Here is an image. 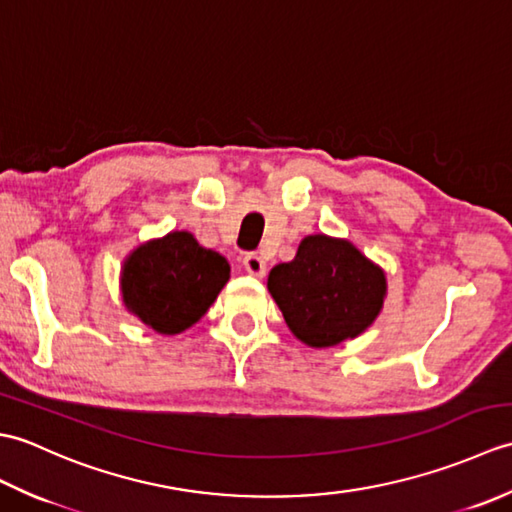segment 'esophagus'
I'll use <instances>...</instances> for the list:
<instances>
[{"label": "esophagus", "mask_w": 512, "mask_h": 512, "mask_svg": "<svg viewBox=\"0 0 512 512\" xmlns=\"http://www.w3.org/2000/svg\"><path fill=\"white\" fill-rule=\"evenodd\" d=\"M244 268H246V273L253 275V277H264L266 275V262L257 253H248L244 257Z\"/></svg>", "instance_id": "esophagus-1"}]
</instances>
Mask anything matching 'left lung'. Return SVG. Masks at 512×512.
Segmentation results:
<instances>
[{
  "mask_svg": "<svg viewBox=\"0 0 512 512\" xmlns=\"http://www.w3.org/2000/svg\"><path fill=\"white\" fill-rule=\"evenodd\" d=\"M268 292L290 332L314 350L356 339L383 310L385 270L350 239L308 235L292 262L268 275Z\"/></svg>",
  "mask_w": 512,
  "mask_h": 512,
  "instance_id": "obj_1",
  "label": "left lung"
}]
</instances>
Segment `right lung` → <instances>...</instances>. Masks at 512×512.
I'll return each instance as SVG.
<instances>
[{"label":"right lung","mask_w":512,"mask_h":512,"mask_svg":"<svg viewBox=\"0 0 512 512\" xmlns=\"http://www.w3.org/2000/svg\"><path fill=\"white\" fill-rule=\"evenodd\" d=\"M231 279V266L189 231L136 246L121 266L123 306L147 328L176 336L198 323Z\"/></svg>","instance_id":"obj_1"}]
</instances>
